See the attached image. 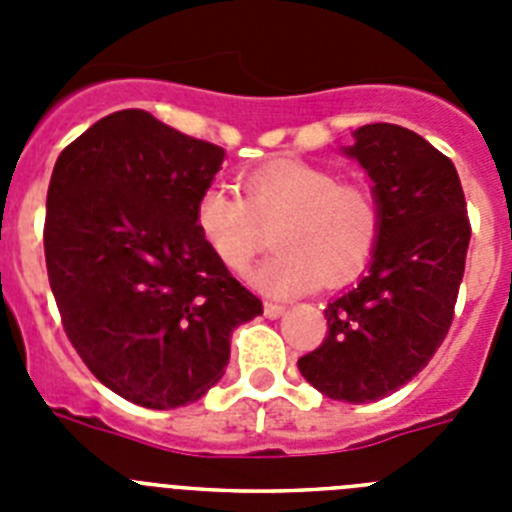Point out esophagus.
<instances>
[{
    "instance_id": "esophagus-1",
    "label": "esophagus",
    "mask_w": 512,
    "mask_h": 512,
    "mask_svg": "<svg viewBox=\"0 0 512 512\" xmlns=\"http://www.w3.org/2000/svg\"><path fill=\"white\" fill-rule=\"evenodd\" d=\"M284 310H287V307L279 305V302H264V312L269 318H282Z\"/></svg>"
}]
</instances>
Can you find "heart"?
<instances>
[{"label": "heart", "instance_id": "1", "mask_svg": "<svg viewBox=\"0 0 512 512\" xmlns=\"http://www.w3.org/2000/svg\"><path fill=\"white\" fill-rule=\"evenodd\" d=\"M243 197L210 184L194 207V223L215 259L243 274L256 259L264 230L274 233L279 253L251 274L274 297L302 295L320 282L354 277L372 259L382 230V210L364 184L338 182L323 166L277 158L243 176Z\"/></svg>", "mask_w": 512, "mask_h": 512}]
</instances>
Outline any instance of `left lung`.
<instances>
[{"label": "left lung", "instance_id": "left-lung-1", "mask_svg": "<svg viewBox=\"0 0 512 512\" xmlns=\"http://www.w3.org/2000/svg\"><path fill=\"white\" fill-rule=\"evenodd\" d=\"M356 158L382 210L369 271L325 307L328 336L297 361L330 400L374 402L433 359L454 320L469 248L464 189L451 158L390 122L364 125Z\"/></svg>", "mask_w": 512, "mask_h": 512}]
</instances>
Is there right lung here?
<instances>
[{
    "label": "right lung",
    "instance_id": "obj_1",
    "mask_svg": "<svg viewBox=\"0 0 512 512\" xmlns=\"http://www.w3.org/2000/svg\"><path fill=\"white\" fill-rule=\"evenodd\" d=\"M223 161L215 143L120 110L53 166L43 243L63 330L104 387L143 408L200 400L225 374L230 333L264 312L194 223Z\"/></svg>",
    "mask_w": 512,
    "mask_h": 512
}]
</instances>
